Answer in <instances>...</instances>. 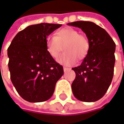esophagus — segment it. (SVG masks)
Here are the masks:
<instances>
[{
    "label": "esophagus",
    "instance_id": "34e87169",
    "mask_svg": "<svg viewBox=\"0 0 124 124\" xmlns=\"http://www.w3.org/2000/svg\"><path fill=\"white\" fill-rule=\"evenodd\" d=\"M63 70H64V71L65 72V71H67V70H70V68H67V67H63Z\"/></svg>",
    "mask_w": 124,
    "mask_h": 124
}]
</instances>
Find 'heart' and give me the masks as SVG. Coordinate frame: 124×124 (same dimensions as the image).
I'll return each mask as SVG.
<instances>
[{"mask_svg": "<svg viewBox=\"0 0 124 124\" xmlns=\"http://www.w3.org/2000/svg\"><path fill=\"white\" fill-rule=\"evenodd\" d=\"M46 50L51 57L56 59L63 49L64 52L57 59L60 64L70 66L77 59H85L89 50L88 38L72 28H64L58 30L54 37H48L45 40Z\"/></svg>", "mask_w": 124, "mask_h": 124, "instance_id": "heart-1", "label": "heart"}]
</instances>
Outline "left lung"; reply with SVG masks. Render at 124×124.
<instances>
[{
	"instance_id": "obj_1",
	"label": "left lung",
	"mask_w": 124,
	"mask_h": 124,
	"mask_svg": "<svg viewBox=\"0 0 124 124\" xmlns=\"http://www.w3.org/2000/svg\"><path fill=\"white\" fill-rule=\"evenodd\" d=\"M82 29L89 42V50L82 63L72 68L76 77L72 84L79 101L94 102L106 94L111 83L115 64V42L107 31L89 21L67 24Z\"/></svg>"
}]
</instances>
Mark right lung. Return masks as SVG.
<instances>
[{
  "mask_svg": "<svg viewBox=\"0 0 124 124\" xmlns=\"http://www.w3.org/2000/svg\"><path fill=\"white\" fill-rule=\"evenodd\" d=\"M62 25L40 23L19 32L8 49L10 79L17 93L29 102H42L52 96L64 70L46 50L47 36Z\"/></svg>",
  "mask_w": 124,
  "mask_h": 124,
  "instance_id": "right-lung-1",
  "label": "right lung"
}]
</instances>
